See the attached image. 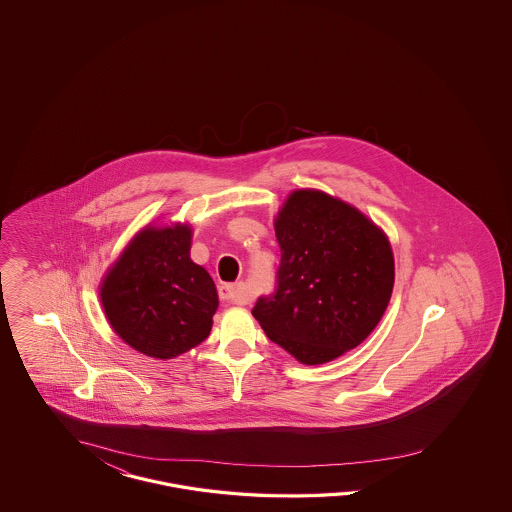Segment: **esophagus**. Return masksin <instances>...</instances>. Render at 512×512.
I'll list each match as a JSON object with an SVG mask.
<instances>
[{"instance_id": "1", "label": "esophagus", "mask_w": 512, "mask_h": 512, "mask_svg": "<svg viewBox=\"0 0 512 512\" xmlns=\"http://www.w3.org/2000/svg\"><path fill=\"white\" fill-rule=\"evenodd\" d=\"M219 298L225 304H246L248 289L244 283H225L219 287Z\"/></svg>"}]
</instances>
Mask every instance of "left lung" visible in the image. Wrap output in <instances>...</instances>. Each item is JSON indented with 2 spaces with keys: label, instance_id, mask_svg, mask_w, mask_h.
Instances as JSON below:
<instances>
[{
  "label": "left lung",
  "instance_id": "1",
  "mask_svg": "<svg viewBox=\"0 0 512 512\" xmlns=\"http://www.w3.org/2000/svg\"><path fill=\"white\" fill-rule=\"evenodd\" d=\"M274 231L278 291L253 308L264 334L300 364L317 366L366 340L387 311L394 253L357 206L321 189H293Z\"/></svg>",
  "mask_w": 512,
  "mask_h": 512
}]
</instances>
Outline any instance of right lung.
Segmentation results:
<instances>
[{"label": "right lung", "mask_w": 512, "mask_h": 512, "mask_svg": "<svg viewBox=\"0 0 512 512\" xmlns=\"http://www.w3.org/2000/svg\"><path fill=\"white\" fill-rule=\"evenodd\" d=\"M187 221L146 223L99 283L114 334L146 357H180L208 338L219 306L214 279L189 257Z\"/></svg>", "instance_id": "add662e5"}]
</instances>
